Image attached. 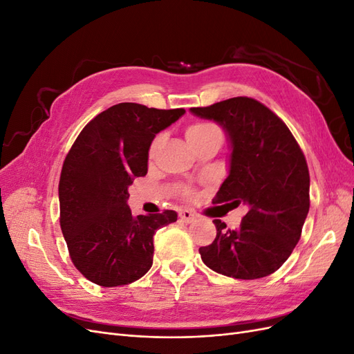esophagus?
Listing matches in <instances>:
<instances>
[{"mask_svg":"<svg viewBox=\"0 0 354 354\" xmlns=\"http://www.w3.org/2000/svg\"><path fill=\"white\" fill-rule=\"evenodd\" d=\"M178 217H180V220H181V221H185V223H192V221H195V218H196L195 214L192 212V211H189V209L180 211Z\"/></svg>","mask_w":354,"mask_h":354,"instance_id":"1","label":"esophagus"}]
</instances>
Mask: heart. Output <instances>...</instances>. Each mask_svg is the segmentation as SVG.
Returning <instances> with one entry per match:
<instances>
[{
  "label": "heart",
  "mask_w": 354,
  "mask_h": 354,
  "mask_svg": "<svg viewBox=\"0 0 354 354\" xmlns=\"http://www.w3.org/2000/svg\"><path fill=\"white\" fill-rule=\"evenodd\" d=\"M214 131H218V128L211 122H195V124H192L186 128L185 134H186L187 142L192 146V145H195L196 142H199L201 138L207 137L208 134H211ZM159 143H160V137H156L155 140L151 143V147H149V155H151V156L155 155Z\"/></svg>",
  "instance_id": "obj_1"
}]
</instances>
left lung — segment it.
<instances>
[{"label": "left lung", "instance_id": "obj_1", "mask_svg": "<svg viewBox=\"0 0 354 354\" xmlns=\"http://www.w3.org/2000/svg\"><path fill=\"white\" fill-rule=\"evenodd\" d=\"M190 112L223 127L232 146L229 176L212 203L248 207L241 226L214 220L217 236L201 246L211 270L234 279H260L288 260L310 208L306 158L279 116L251 97H233Z\"/></svg>", "mask_w": 354, "mask_h": 354}]
</instances>
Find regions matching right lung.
Returning a JSON list of instances; mask_svg holds the SVG:
<instances>
[{"label": "right lung", "instance_id": "1", "mask_svg": "<svg viewBox=\"0 0 354 354\" xmlns=\"http://www.w3.org/2000/svg\"><path fill=\"white\" fill-rule=\"evenodd\" d=\"M185 109L120 103L82 128L63 162L59 181L60 227L73 266L93 283L112 288L145 276L153 263V234L177 212L137 216L128 186L147 174L155 136Z\"/></svg>", "mask_w": 354, "mask_h": 354}]
</instances>
